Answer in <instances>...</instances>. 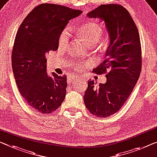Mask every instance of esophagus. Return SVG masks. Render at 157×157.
Here are the masks:
<instances>
[{"mask_svg":"<svg viewBox=\"0 0 157 157\" xmlns=\"http://www.w3.org/2000/svg\"><path fill=\"white\" fill-rule=\"evenodd\" d=\"M78 76L77 75H72V76H70L68 79H67V82H71L72 81H75L76 79H78Z\"/></svg>","mask_w":157,"mask_h":157,"instance_id":"obj_1","label":"esophagus"}]
</instances>
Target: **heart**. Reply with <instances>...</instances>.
<instances>
[{"label":"heart","mask_w":157,"mask_h":157,"mask_svg":"<svg viewBox=\"0 0 157 157\" xmlns=\"http://www.w3.org/2000/svg\"><path fill=\"white\" fill-rule=\"evenodd\" d=\"M79 34L89 45H94L99 41L104 34V29L100 25L95 22H89L82 25L79 29ZM71 29L70 27H65L60 32L58 36V44L60 48H65L69 44L71 39ZM84 66L82 63L75 64L74 67L77 69H80Z\"/></svg>","instance_id":"obj_1"}]
</instances>
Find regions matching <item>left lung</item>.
Returning a JSON list of instances; mask_svg holds the SVG:
<instances>
[{
  "instance_id": "1",
  "label": "left lung",
  "mask_w": 157,
  "mask_h": 157,
  "mask_svg": "<svg viewBox=\"0 0 157 157\" xmlns=\"http://www.w3.org/2000/svg\"><path fill=\"white\" fill-rule=\"evenodd\" d=\"M104 20L110 36L106 59L93 70L106 73V83L96 86L88 81L84 102L90 112L107 118L121 109L132 93L142 70V51L138 29L129 12L121 5H101L87 14Z\"/></svg>"
}]
</instances>
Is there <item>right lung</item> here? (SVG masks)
Here are the masks:
<instances>
[{
	"mask_svg": "<svg viewBox=\"0 0 157 157\" xmlns=\"http://www.w3.org/2000/svg\"><path fill=\"white\" fill-rule=\"evenodd\" d=\"M82 13L60 5L44 3L28 15L17 30L12 67L19 92L27 104L42 113L58 109L66 94L67 77L46 73V56L58 48L60 32Z\"/></svg>",
	"mask_w": 157,
	"mask_h": 157,
	"instance_id": "add662e5",
	"label": "right lung"
}]
</instances>
